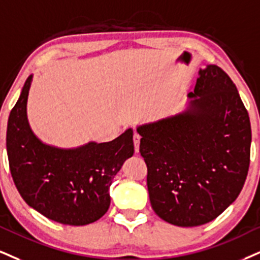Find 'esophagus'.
<instances>
[{
	"mask_svg": "<svg viewBox=\"0 0 260 260\" xmlns=\"http://www.w3.org/2000/svg\"><path fill=\"white\" fill-rule=\"evenodd\" d=\"M140 140L141 136L139 134H134V146H135V152L139 153L140 152Z\"/></svg>",
	"mask_w": 260,
	"mask_h": 260,
	"instance_id": "obj_1",
	"label": "esophagus"
}]
</instances>
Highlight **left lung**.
Returning <instances> with one entry per match:
<instances>
[{"label": "left lung", "instance_id": "1", "mask_svg": "<svg viewBox=\"0 0 260 260\" xmlns=\"http://www.w3.org/2000/svg\"><path fill=\"white\" fill-rule=\"evenodd\" d=\"M187 110L137 126L152 208L178 226L206 224L245 184L251 123L238 89L216 65L199 71Z\"/></svg>", "mask_w": 260, "mask_h": 260}]
</instances>
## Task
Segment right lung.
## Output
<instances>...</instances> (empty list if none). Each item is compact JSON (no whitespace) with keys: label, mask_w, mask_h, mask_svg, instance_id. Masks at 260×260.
I'll list each match as a JSON object with an SVG mask.
<instances>
[{"label":"right lung","mask_w":260,"mask_h":260,"mask_svg":"<svg viewBox=\"0 0 260 260\" xmlns=\"http://www.w3.org/2000/svg\"><path fill=\"white\" fill-rule=\"evenodd\" d=\"M32 82L22 86L7 125V154L15 187L28 206L66 225L100 219L111 204L110 187L134 154L133 129L111 142L72 149L46 145L32 133L26 105Z\"/></svg>","instance_id":"obj_1"}]
</instances>
